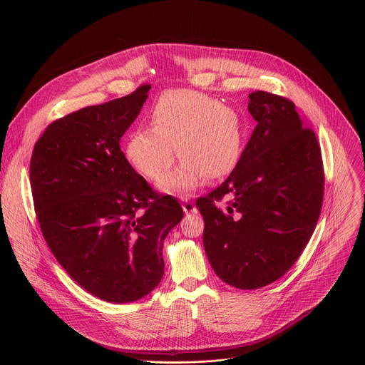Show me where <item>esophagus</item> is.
<instances>
[{"label": "esophagus", "mask_w": 365, "mask_h": 365, "mask_svg": "<svg viewBox=\"0 0 365 365\" xmlns=\"http://www.w3.org/2000/svg\"><path fill=\"white\" fill-rule=\"evenodd\" d=\"M182 207H183V211H185V214H195L197 210H196V206L193 205V202L189 199V197H185L183 199V205H182Z\"/></svg>", "instance_id": "1"}]
</instances>
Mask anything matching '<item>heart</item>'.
Segmentation results:
<instances>
[{
    "mask_svg": "<svg viewBox=\"0 0 365 365\" xmlns=\"http://www.w3.org/2000/svg\"><path fill=\"white\" fill-rule=\"evenodd\" d=\"M150 125L128 134L124 153L135 170L159 180L170 170L176 147L182 162L162 180L165 192L183 195L203 176L206 180L222 178L240 158L238 114L205 93L190 89L166 92L151 111Z\"/></svg>",
    "mask_w": 365,
    "mask_h": 365,
    "instance_id": "b5f03b06",
    "label": "heart"
}]
</instances>
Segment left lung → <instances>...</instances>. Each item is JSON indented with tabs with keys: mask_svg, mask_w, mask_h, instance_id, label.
Segmentation results:
<instances>
[{
	"mask_svg": "<svg viewBox=\"0 0 365 365\" xmlns=\"http://www.w3.org/2000/svg\"><path fill=\"white\" fill-rule=\"evenodd\" d=\"M257 125L221 186L196 200L203 247L217 276L251 290L267 286L300 257L321 215L324 165L314 130L280 95H248ZM227 194V210L216 205Z\"/></svg>",
	"mask_w": 365,
	"mask_h": 365,
	"instance_id": "obj_1",
	"label": "left lung"
}]
</instances>
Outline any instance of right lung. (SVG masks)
Masks as SVG:
<instances>
[{
	"label": "right lung",
	"mask_w": 365,
	"mask_h": 365,
	"mask_svg": "<svg viewBox=\"0 0 365 365\" xmlns=\"http://www.w3.org/2000/svg\"><path fill=\"white\" fill-rule=\"evenodd\" d=\"M150 88L48 124L30 160L34 211L50 251L106 302L138 300L160 283L163 241L183 218L178 199L154 192L120 147Z\"/></svg>",
	"instance_id": "obj_1"
}]
</instances>
